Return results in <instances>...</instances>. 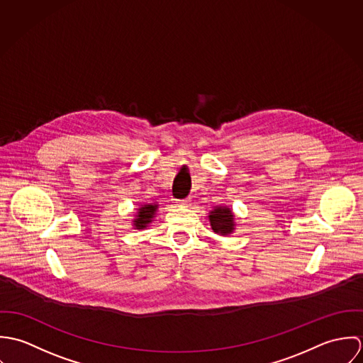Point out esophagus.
Wrapping results in <instances>:
<instances>
[{"label":"esophagus","instance_id":"obj_1","mask_svg":"<svg viewBox=\"0 0 363 363\" xmlns=\"http://www.w3.org/2000/svg\"><path fill=\"white\" fill-rule=\"evenodd\" d=\"M179 206H180V207H190V206H191V200H190V199L180 200V201H179Z\"/></svg>","mask_w":363,"mask_h":363}]
</instances>
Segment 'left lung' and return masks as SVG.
<instances>
[{
    "label": "left lung",
    "mask_w": 363,
    "mask_h": 363,
    "mask_svg": "<svg viewBox=\"0 0 363 363\" xmlns=\"http://www.w3.org/2000/svg\"><path fill=\"white\" fill-rule=\"evenodd\" d=\"M209 220L213 232L225 236L233 230V213L229 208H215L213 211H211Z\"/></svg>",
    "instance_id": "obj_1"
}]
</instances>
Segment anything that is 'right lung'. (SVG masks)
I'll return each instance as SVG.
<instances>
[{"mask_svg":"<svg viewBox=\"0 0 363 363\" xmlns=\"http://www.w3.org/2000/svg\"><path fill=\"white\" fill-rule=\"evenodd\" d=\"M156 208H157V206H143L140 208L138 215L134 219V225H135L137 229L147 228V225L152 220V218L155 215Z\"/></svg>","mask_w":363,"mask_h":363,"instance_id":"obj_1","label":"right lung"}]
</instances>
